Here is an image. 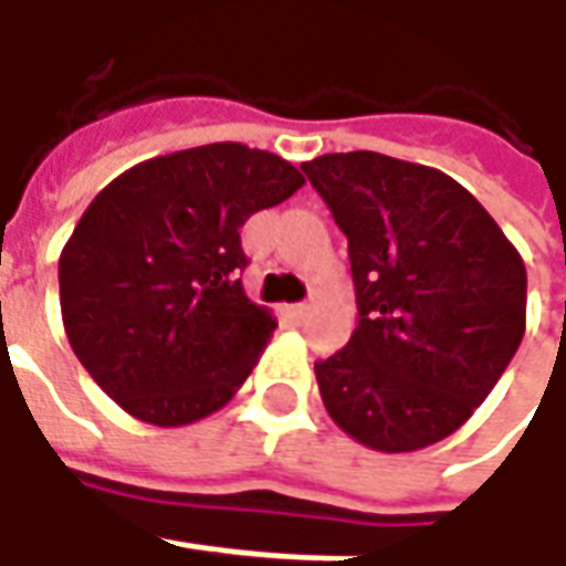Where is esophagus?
<instances>
[{"instance_id": "1", "label": "esophagus", "mask_w": 566, "mask_h": 566, "mask_svg": "<svg viewBox=\"0 0 566 566\" xmlns=\"http://www.w3.org/2000/svg\"><path fill=\"white\" fill-rule=\"evenodd\" d=\"M286 312H290V315H293L295 321H302V317L308 315V305H305V302H295V305H290Z\"/></svg>"}]
</instances>
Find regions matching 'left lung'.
Wrapping results in <instances>:
<instances>
[{"mask_svg":"<svg viewBox=\"0 0 566 566\" xmlns=\"http://www.w3.org/2000/svg\"><path fill=\"white\" fill-rule=\"evenodd\" d=\"M349 239L356 331L317 361L331 419L380 453L444 441L511 365L526 264L467 188L375 150L302 164Z\"/></svg>","mask_w":566,"mask_h":566,"instance_id":"8db88e82","label":"left lung"}]
</instances>
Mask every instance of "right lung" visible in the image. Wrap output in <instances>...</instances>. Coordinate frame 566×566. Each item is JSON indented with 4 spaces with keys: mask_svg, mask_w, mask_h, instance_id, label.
<instances>
[{
    "mask_svg": "<svg viewBox=\"0 0 566 566\" xmlns=\"http://www.w3.org/2000/svg\"><path fill=\"white\" fill-rule=\"evenodd\" d=\"M302 186L290 160L220 142L150 157L91 201L59 254L62 324L128 416L179 428L235 397L276 327L245 295L239 229Z\"/></svg>",
    "mask_w": 566,
    "mask_h": 566,
    "instance_id": "1",
    "label": "right lung"
}]
</instances>
